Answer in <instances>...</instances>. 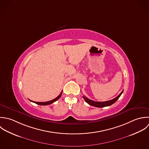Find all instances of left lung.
<instances>
[{"label": "left lung", "mask_w": 149, "mask_h": 149, "mask_svg": "<svg viewBox=\"0 0 149 149\" xmlns=\"http://www.w3.org/2000/svg\"><path fill=\"white\" fill-rule=\"evenodd\" d=\"M123 90L115 98L110 100L105 101V102H97V101H94V100H92L91 99H88V98H87L85 96H84L83 97L84 99L85 100V101L87 103H88L89 104H90L91 106H95V107H105V106H109L111 105L112 104H113L114 102H116L117 100V99L120 98V97L123 94Z\"/></svg>", "instance_id": "8db88e82"}]
</instances>
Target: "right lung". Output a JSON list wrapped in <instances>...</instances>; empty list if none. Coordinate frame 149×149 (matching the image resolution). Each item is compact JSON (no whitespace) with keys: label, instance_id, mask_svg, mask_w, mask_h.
<instances>
[{"label":"right lung","instance_id":"1","mask_svg":"<svg viewBox=\"0 0 149 149\" xmlns=\"http://www.w3.org/2000/svg\"><path fill=\"white\" fill-rule=\"evenodd\" d=\"M62 92H61V94H60L56 98H55V99H52V100H50V101L43 102H33V101H32V102H34V103L38 104H39V105H49V104H51V103L55 102V101H56L58 99H59V98L61 97V95H62Z\"/></svg>","mask_w":149,"mask_h":149}]
</instances>
